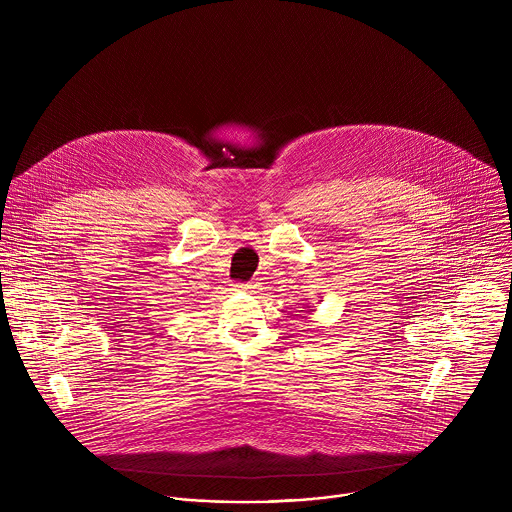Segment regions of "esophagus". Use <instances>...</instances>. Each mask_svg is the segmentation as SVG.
<instances>
[{
    "label": "esophagus",
    "mask_w": 512,
    "mask_h": 512,
    "mask_svg": "<svg viewBox=\"0 0 512 512\" xmlns=\"http://www.w3.org/2000/svg\"><path fill=\"white\" fill-rule=\"evenodd\" d=\"M255 289V283H237L235 285V291H253Z\"/></svg>",
    "instance_id": "esophagus-1"
}]
</instances>
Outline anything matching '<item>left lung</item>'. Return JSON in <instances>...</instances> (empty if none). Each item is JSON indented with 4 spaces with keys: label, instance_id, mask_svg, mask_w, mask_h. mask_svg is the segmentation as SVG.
I'll use <instances>...</instances> for the list:
<instances>
[{
    "label": "left lung",
    "instance_id": "obj_1",
    "mask_svg": "<svg viewBox=\"0 0 512 512\" xmlns=\"http://www.w3.org/2000/svg\"><path fill=\"white\" fill-rule=\"evenodd\" d=\"M302 312H306V310H302Z\"/></svg>",
    "mask_w": 512,
    "mask_h": 512
}]
</instances>
